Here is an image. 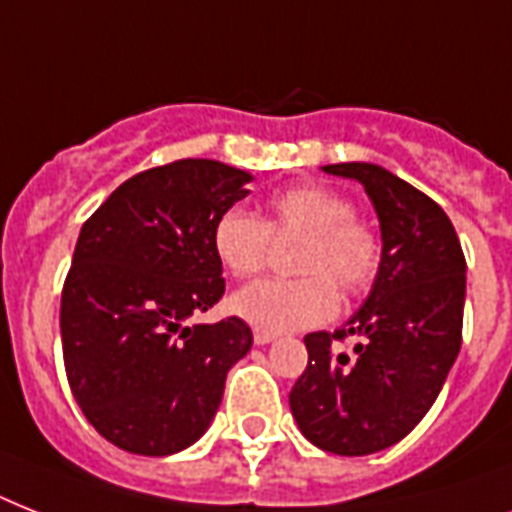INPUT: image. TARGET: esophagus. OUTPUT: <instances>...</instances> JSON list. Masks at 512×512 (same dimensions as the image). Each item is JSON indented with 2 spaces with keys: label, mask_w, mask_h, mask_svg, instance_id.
Returning a JSON list of instances; mask_svg holds the SVG:
<instances>
[{
  "label": "esophagus",
  "mask_w": 512,
  "mask_h": 512,
  "mask_svg": "<svg viewBox=\"0 0 512 512\" xmlns=\"http://www.w3.org/2000/svg\"><path fill=\"white\" fill-rule=\"evenodd\" d=\"M276 340V335H271V332H260V329H255V342L257 345H268V342Z\"/></svg>",
  "instance_id": "obj_1"
}]
</instances>
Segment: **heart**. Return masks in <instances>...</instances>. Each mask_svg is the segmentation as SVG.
Returning a JSON list of instances; mask_svg holds the SVG:
<instances>
[{
	"instance_id": "obj_1",
	"label": "heart",
	"mask_w": 512,
	"mask_h": 512,
	"mask_svg": "<svg viewBox=\"0 0 512 512\" xmlns=\"http://www.w3.org/2000/svg\"><path fill=\"white\" fill-rule=\"evenodd\" d=\"M353 201L337 188L303 183L276 191L265 220L244 207H228L212 225V252L233 276H252L265 265L273 236H303L295 271L300 279H260L231 297V311L260 332H300L335 319L337 287L358 295L372 287L382 263V239L372 223L353 215Z\"/></svg>"
}]
</instances>
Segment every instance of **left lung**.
<instances>
[{
    "label": "left lung",
    "instance_id": "left-lung-1",
    "mask_svg": "<svg viewBox=\"0 0 512 512\" xmlns=\"http://www.w3.org/2000/svg\"><path fill=\"white\" fill-rule=\"evenodd\" d=\"M364 185L380 220L382 263L345 327L305 337L308 369L289 393L313 446L364 457L398 444L428 414L462 345L465 255L436 201L380 164L321 167ZM358 334L354 356L332 339Z\"/></svg>",
    "mask_w": 512,
    "mask_h": 512
}]
</instances>
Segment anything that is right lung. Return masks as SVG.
<instances>
[{"instance_id": "obj_1", "label": "right lung", "mask_w": 512, "mask_h": 512, "mask_svg": "<svg viewBox=\"0 0 512 512\" xmlns=\"http://www.w3.org/2000/svg\"><path fill=\"white\" fill-rule=\"evenodd\" d=\"M252 180L215 159H180L130 177L82 225L60 300L63 361L84 417L124 452L196 444L225 374L252 348L236 316L196 321L225 292L215 217Z\"/></svg>"}]
</instances>
